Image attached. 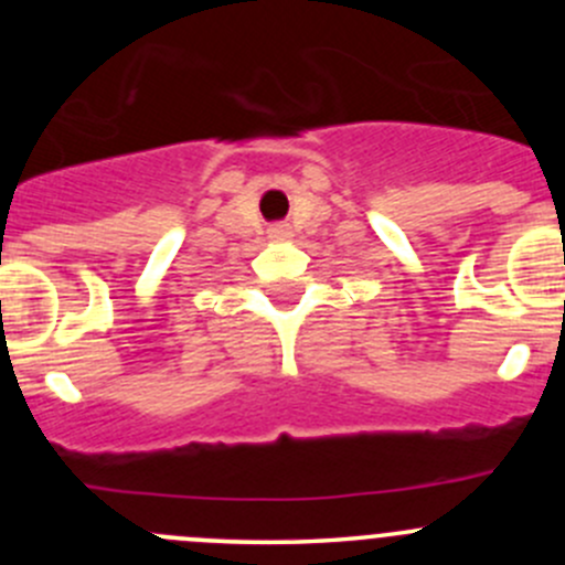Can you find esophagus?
I'll list each match as a JSON object with an SVG mask.
<instances>
[{
	"instance_id": "1",
	"label": "esophagus",
	"mask_w": 565,
	"mask_h": 565,
	"mask_svg": "<svg viewBox=\"0 0 565 565\" xmlns=\"http://www.w3.org/2000/svg\"><path fill=\"white\" fill-rule=\"evenodd\" d=\"M267 235H270V241H287V237H289V226L278 224V226H273V230L267 232Z\"/></svg>"
}]
</instances>
